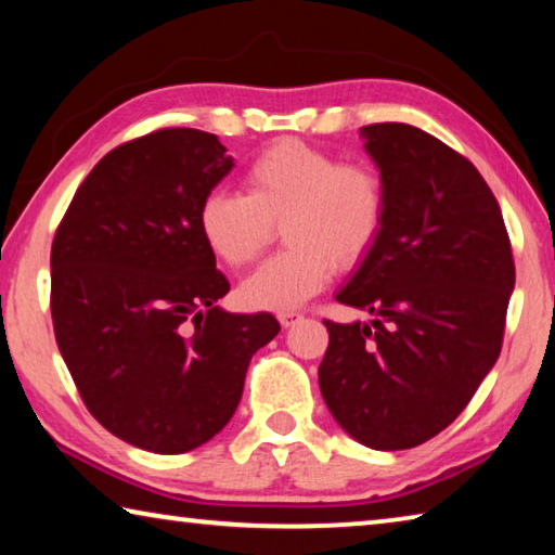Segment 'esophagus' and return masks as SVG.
Returning a JSON list of instances; mask_svg holds the SVG:
<instances>
[{
	"instance_id": "34e87169",
	"label": "esophagus",
	"mask_w": 555,
	"mask_h": 555,
	"mask_svg": "<svg viewBox=\"0 0 555 555\" xmlns=\"http://www.w3.org/2000/svg\"><path fill=\"white\" fill-rule=\"evenodd\" d=\"M298 321H304V313H298V311H281L279 313V323L284 325V327L296 325Z\"/></svg>"
}]
</instances>
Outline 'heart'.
Here are the masks:
<instances>
[{"instance_id": "1", "label": "heart", "mask_w": 555, "mask_h": 555, "mask_svg": "<svg viewBox=\"0 0 555 555\" xmlns=\"http://www.w3.org/2000/svg\"><path fill=\"white\" fill-rule=\"evenodd\" d=\"M244 195L210 191L201 201L198 230L224 267L255 261L284 228L288 249L244 279L240 300L251 311H291L331 281L335 267L354 269L379 242L387 220V185L379 168L327 149L279 139L251 158Z\"/></svg>"}]
</instances>
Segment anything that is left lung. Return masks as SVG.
I'll list each match as a JSON object with an SVG mask.
<instances>
[{"label": "left lung", "instance_id": "obj_1", "mask_svg": "<svg viewBox=\"0 0 555 555\" xmlns=\"http://www.w3.org/2000/svg\"><path fill=\"white\" fill-rule=\"evenodd\" d=\"M362 137L387 185V220L335 298L372 321H323L318 384L354 440L406 450L453 424L494 367L514 257L500 203L463 154L401 121Z\"/></svg>", "mask_w": 555, "mask_h": 555}]
</instances>
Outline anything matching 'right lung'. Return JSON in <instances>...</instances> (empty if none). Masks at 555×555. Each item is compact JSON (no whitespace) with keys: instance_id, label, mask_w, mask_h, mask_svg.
Instances as JSON below:
<instances>
[{"instance_id":"obj_1","label":"right lung","mask_w":555,"mask_h":555,"mask_svg":"<svg viewBox=\"0 0 555 555\" xmlns=\"http://www.w3.org/2000/svg\"><path fill=\"white\" fill-rule=\"evenodd\" d=\"M220 139L168 127L112 149L75 191L51 247V318L88 411L112 436L176 455L220 434L271 313H224L230 284L198 230L232 171Z\"/></svg>"}]
</instances>
